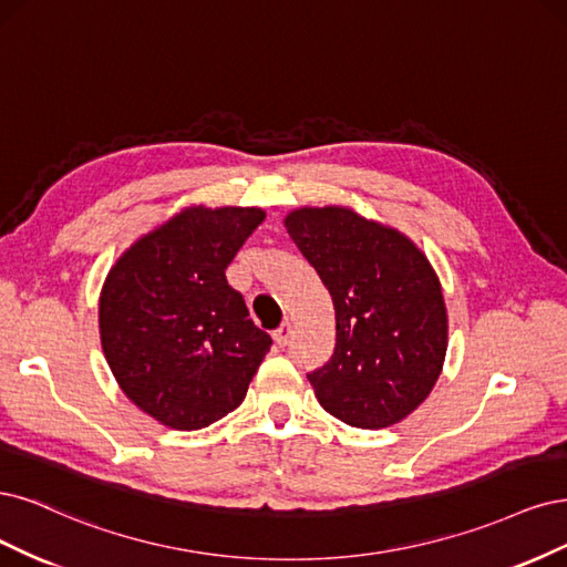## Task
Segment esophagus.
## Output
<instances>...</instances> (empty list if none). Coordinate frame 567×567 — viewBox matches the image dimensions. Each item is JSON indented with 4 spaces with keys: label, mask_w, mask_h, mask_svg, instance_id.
I'll return each instance as SVG.
<instances>
[{
    "label": "esophagus",
    "mask_w": 567,
    "mask_h": 567,
    "mask_svg": "<svg viewBox=\"0 0 567 567\" xmlns=\"http://www.w3.org/2000/svg\"><path fill=\"white\" fill-rule=\"evenodd\" d=\"M272 339H276V343L280 346V349H285V346H287V343H289V339H291V324L287 322V324L278 327V330L272 332Z\"/></svg>",
    "instance_id": "esophagus-1"
}]
</instances>
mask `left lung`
Masks as SVG:
<instances>
[{
  "instance_id": "1",
  "label": "left lung",
  "mask_w": 567,
  "mask_h": 567,
  "mask_svg": "<svg viewBox=\"0 0 567 567\" xmlns=\"http://www.w3.org/2000/svg\"><path fill=\"white\" fill-rule=\"evenodd\" d=\"M285 228L334 303L337 343L308 381L355 429L403 422L433 391L447 353V308L426 254L349 207H299Z\"/></svg>"
}]
</instances>
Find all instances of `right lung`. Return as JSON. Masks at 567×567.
Wrapping results in <instances>:
<instances>
[{"mask_svg":"<svg viewBox=\"0 0 567 567\" xmlns=\"http://www.w3.org/2000/svg\"><path fill=\"white\" fill-rule=\"evenodd\" d=\"M266 218L259 207H184L107 270L103 355L132 403L176 431L205 429L243 403L270 351L226 268Z\"/></svg>","mask_w":567,"mask_h":567,"instance_id":"obj_1","label":"right lung"}]
</instances>
